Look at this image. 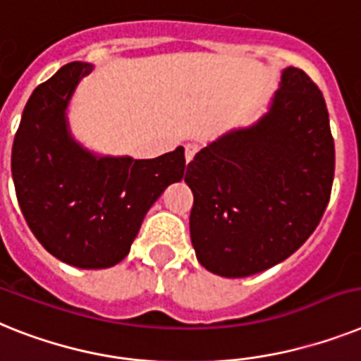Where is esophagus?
Here are the masks:
<instances>
[{"label":"esophagus","instance_id":"34e87169","mask_svg":"<svg viewBox=\"0 0 361 361\" xmlns=\"http://www.w3.org/2000/svg\"><path fill=\"white\" fill-rule=\"evenodd\" d=\"M196 152H198V145H195V143L185 145V161L187 163L192 161V157L196 156Z\"/></svg>","mask_w":361,"mask_h":361}]
</instances>
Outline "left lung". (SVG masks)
Returning <instances> with one entry per match:
<instances>
[{
	"instance_id": "left-lung-1",
	"label": "left lung",
	"mask_w": 361,
	"mask_h": 361,
	"mask_svg": "<svg viewBox=\"0 0 361 361\" xmlns=\"http://www.w3.org/2000/svg\"><path fill=\"white\" fill-rule=\"evenodd\" d=\"M334 163L323 93L302 69H284L255 126L224 135L187 165L200 264L222 277H247L288 259L323 218Z\"/></svg>"
}]
</instances>
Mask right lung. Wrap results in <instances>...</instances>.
<instances>
[{"label":"right lung","instance_id":"right-lung-1","mask_svg":"<svg viewBox=\"0 0 361 361\" xmlns=\"http://www.w3.org/2000/svg\"><path fill=\"white\" fill-rule=\"evenodd\" d=\"M92 71L66 63L32 92L12 145V180L27 226L51 255L84 269L128 255L145 214L185 172L183 148L154 159L95 157L69 137L66 108Z\"/></svg>","mask_w":361,"mask_h":361}]
</instances>
